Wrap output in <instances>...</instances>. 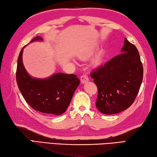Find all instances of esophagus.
<instances>
[{"label":"esophagus","mask_w":157,"mask_h":157,"mask_svg":"<svg viewBox=\"0 0 157 157\" xmlns=\"http://www.w3.org/2000/svg\"><path fill=\"white\" fill-rule=\"evenodd\" d=\"M88 81H89V78L86 74H83V75L81 76V82L82 83H86V82Z\"/></svg>","instance_id":"1"}]
</instances>
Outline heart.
I'll return each mask as SVG.
<instances>
[{
    "label": "heart",
    "mask_w": 157,
    "mask_h": 157,
    "mask_svg": "<svg viewBox=\"0 0 157 157\" xmlns=\"http://www.w3.org/2000/svg\"><path fill=\"white\" fill-rule=\"evenodd\" d=\"M91 53L92 52L90 51H86V52H84L83 53H82L81 56H82V57H83V58L87 57L88 56L90 55ZM100 62H101V57H100V56H97V57L95 59H94V63L95 64V65H98V64H99Z\"/></svg>",
    "instance_id": "1"
}]
</instances>
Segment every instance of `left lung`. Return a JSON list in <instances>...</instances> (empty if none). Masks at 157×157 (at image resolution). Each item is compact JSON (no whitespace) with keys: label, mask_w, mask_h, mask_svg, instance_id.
<instances>
[{"label":"left lung","mask_w":157,"mask_h":157,"mask_svg":"<svg viewBox=\"0 0 157 157\" xmlns=\"http://www.w3.org/2000/svg\"><path fill=\"white\" fill-rule=\"evenodd\" d=\"M122 52L90 74L97 86L96 106L104 114L118 113L132 106L143 81L137 48L124 38Z\"/></svg>","instance_id":"obj_1"}]
</instances>
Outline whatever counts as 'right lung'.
I'll list each match as a JSON object with an SVG mask.
<instances>
[{"mask_svg":"<svg viewBox=\"0 0 157 157\" xmlns=\"http://www.w3.org/2000/svg\"><path fill=\"white\" fill-rule=\"evenodd\" d=\"M42 40L37 36L30 41ZM17 60V83L23 97L33 109L43 113L58 115L67 109L80 80L76 75L56 74L50 78L37 79L28 75L23 65L22 53Z\"/></svg>","mask_w":157,"mask_h":157,"instance_id":"right-lung-1","label":"right lung"}]
</instances>
